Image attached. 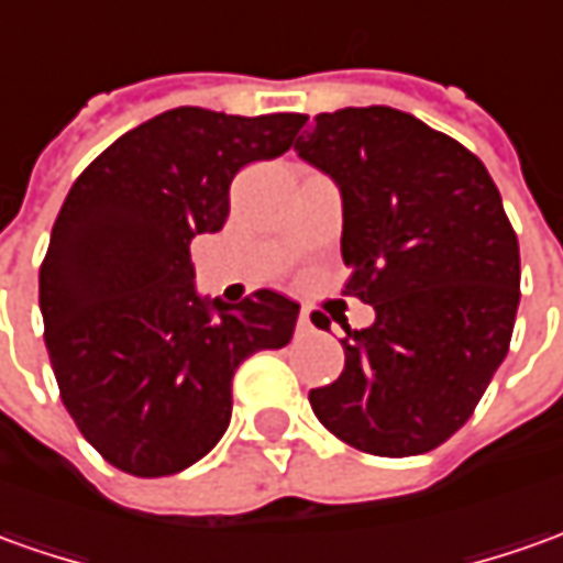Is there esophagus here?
<instances>
[{
  "instance_id": "1",
  "label": "esophagus",
  "mask_w": 563,
  "mask_h": 563,
  "mask_svg": "<svg viewBox=\"0 0 563 563\" xmlns=\"http://www.w3.org/2000/svg\"><path fill=\"white\" fill-rule=\"evenodd\" d=\"M296 330H298V332H311V330H313V323H311V313H308V311H301V313H298V323H296Z\"/></svg>"
}]
</instances>
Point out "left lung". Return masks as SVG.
I'll return each instance as SVG.
<instances>
[{
    "label": "left lung",
    "instance_id": "left-lung-1",
    "mask_svg": "<svg viewBox=\"0 0 563 563\" xmlns=\"http://www.w3.org/2000/svg\"><path fill=\"white\" fill-rule=\"evenodd\" d=\"M296 151L342 190L345 292L376 311L345 330V369L308 394L313 416L373 456L428 453L508 354L521 252L503 197L472 151L394 107L320 113Z\"/></svg>",
    "mask_w": 563,
    "mask_h": 563
}]
</instances>
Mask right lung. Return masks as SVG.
Masks as SVG:
<instances>
[{
  "instance_id": "right-lung-1",
  "label": "right lung",
  "mask_w": 563,
  "mask_h": 563,
  "mask_svg": "<svg viewBox=\"0 0 563 563\" xmlns=\"http://www.w3.org/2000/svg\"><path fill=\"white\" fill-rule=\"evenodd\" d=\"M301 113L175 107L73 181L40 267L45 347L82 438L135 477L185 472L231 422L236 366L289 345L298 305L258 289L202 298L190 240L231 212V181L292 147Z\"/></svg>"
}]
</instances>
